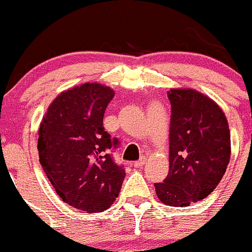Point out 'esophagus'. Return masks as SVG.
<instances>
[{
	"label": "esophagus",
	"mask_w": 252,
	"mask_h": 252,
	"mask_svg": "<svg viewBox=\"0 0 252 252\" xmlns=\"http://www.w3.org/2000/svg\"><path fill=\"white\" fill-rule=\"evenodd\" d=\"M145 163H146V157L142 156L139 161H136L135 163H134V167H135V168H141V167L145 166Z\"/></svg>",
	"instance_id": "esophagus-1"
}]
</instances>
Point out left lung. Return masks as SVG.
Segmentation results:
<instances>
[{"mask_svg":"<svg viewBox=\"0 0 252 252\" xmlns=\"http://www.w3.org/2000/svg\"><path fill=\"white\" fill-rule=\"evenodd\" d=\"M169 172L155 183L167 206L185 207L207 197L220 184L230 159V130L222 108L190 88L171 89Z\"/></svg>","mask_w":252,"mask_h":252,"instance_id":"1","label":"left lung"}]
</instances>
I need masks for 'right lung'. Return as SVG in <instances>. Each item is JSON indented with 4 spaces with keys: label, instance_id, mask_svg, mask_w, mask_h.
Wrapping results in <instances>:
<instances>
[{
    "label": "right lung",
    "instance_id": "right-lung-1",
    "mask_svg": "<svg viewBox=\"0 0 252 252\" xmlns=\"http://www.w3.org/2000/svg\"><path fill=\"white\" fill-rule=\"evenodd\" d=\"M114 91L85 83L62 91L39 128L40 163L58 196L85 213L103 212L116 201L126 172L107 154L118 145L103 128Z\"/></svg>",
    "mask_w": 252,
    "mask_h": 252
}]
</instances>
